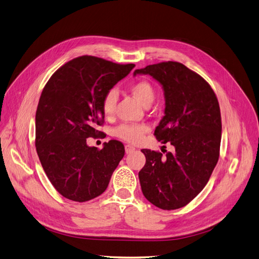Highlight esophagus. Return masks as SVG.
<instances>
[{
  "label": "esophagus",
  "instance_id": "esophagus-1",
  "mask_svg": "<svg viewBox=\"0 0 259 259\" xmlns=\"http://www.w3.org/2000/svg\"><path fill=\"white\" fill-rule=\"evenodd\" d=\"M124 150H126V154H131V152L136 150V148L133 146H130V145H126L124 146Z\"/></svg>",
  "mask_w": 259,
  "mask_h": 259
}]
</instances>
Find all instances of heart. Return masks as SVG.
<instances>
[{"label": "heart", "instance_id": "heart-1", "mask_svg": "<svg viewBox=\"0 0 259 259\" xmlns=\"http://www.w3.org/2000/svg\"><path fill=\"white\" fill-rule=\"evenodd\" d=\"M131 93L144 107L150 105L155 100L156 92L152 85L147 81H140L131 86ZM117 94L114 90L105 93L102 99V112L105 116H112L116 107ZM148 127L145 124L123 123L115 130V135L121 140L129 143H138L147 132Z\"/></svg>", "mask_w": 259, "mask_h": 259}]
</instances>
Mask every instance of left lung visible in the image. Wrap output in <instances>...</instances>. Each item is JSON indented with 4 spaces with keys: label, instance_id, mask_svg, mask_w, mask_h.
I'll list each match as a JSON object with an SVG mask.
<instances>
[{
    "label": "left lung",
    "instance_id": "8db88e82",
    "mask_svg": "<svg viewBox=\"0 0 259 259\" xmlns=\"http://www.w3.org/2000/svg\"><path fill=\"white\" fill-rule=\"evenodd\" d=\"M133 74H149L162 85L165 110L155 136L175 148L165 156L142 149V192L158 208H181L205 188L218 163L222 122L217 96L202 76L178 62L149 65Z\"/></svg>",
    "mask_w": 259,
    "mask_h": 259
}]
</instances>
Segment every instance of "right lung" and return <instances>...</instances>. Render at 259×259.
Returning a JSON list of instances; mask_svg holds the SVG:
<instances>
[{
  "label": "right lung",
  "instance_id": "add662e5",
  "mask_svg": "<svg viewBox=\"0 0 259 259\" xmlns=\"http://www.w3.org/2000/svg\"><path fill=\"white\" fill-rule=\"evenodd\" d=\"M135 66L84 55L63 65L47 82L36 111L35 145L47 177L64 197L83 203L108 188L124 147L112 140L98 149L86 139L101 135L103 96Z\"/></svg>",
  "mask_w": 259,
  "mask_h": 259
}]
</instances>
